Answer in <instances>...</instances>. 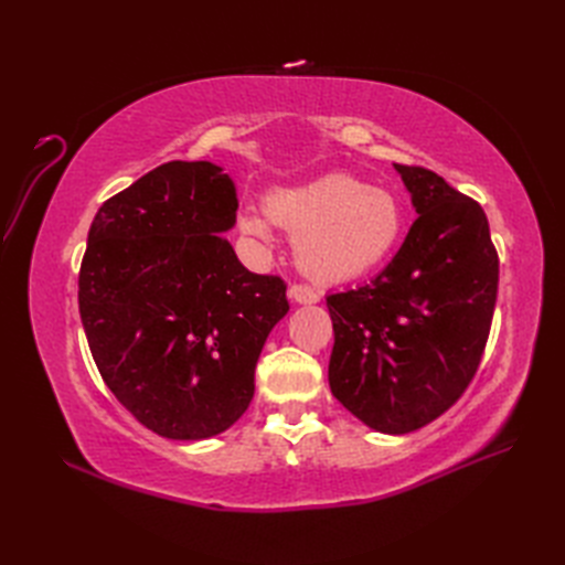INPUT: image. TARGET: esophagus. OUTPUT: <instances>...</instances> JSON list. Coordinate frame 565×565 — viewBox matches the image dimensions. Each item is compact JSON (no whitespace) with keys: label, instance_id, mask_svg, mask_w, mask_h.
<instances>
[{"label":"esophagus","instance_id":"34e87169","mask_svg":"<svg viewBox=\"0 0 565 565\" xmlns=\"http://www.w3.org/2000/svg\"><path fill=\"white\" fill-rule=\"evenodd\" d=\"M289 297H292L297 303H318L320 295L309 285H292L289 287Z\"/></svg>","mask_w":565,"mask_h":565}]
</instances>
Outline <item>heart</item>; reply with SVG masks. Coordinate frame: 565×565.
Listing matches in <instances>:
<instances>
[{"mask_svg": "<svg viewBox=\"0 0 565 565\" xmlns=\"http://www.w3.org/2000/svg\"><path fill=\"white\" fill-rule=\"evenodd\" d=\"M264 212H237L241 233L270 241L276 224L295 235L299 268L316 280H351L384 264L405 231V210L386 188L344 172L276 188Z\"/></svg>", "mask_w": 565, "mask_h": 565, "instance_id": "b5f03b06", "label": "heart"}]
</instances>
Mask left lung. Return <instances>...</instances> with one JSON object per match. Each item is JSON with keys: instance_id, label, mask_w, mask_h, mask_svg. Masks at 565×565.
Returning <instances> with one entry per match:
<instances>
[{"instance_id": "1", "label": "left lung", "mask_w": 565, "mask_h": 565, "mask_svg": "<svg viewBox=\"0 0 565 565\" xmlns=\"http://www.w3.org/2000/svg\"><path fill=\"white\" fill-rule=\"evenodd\" d=\"M419 214L370 285L328 297L334 398L370 429L403 436L465 393L498 299V252L481 204L422 167L393 164Z\"/></svg>"}]
</instances>
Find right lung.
<instances>
[{"label": "right lung", "instance_id": "1", "mask_svg": "<svg viewBox=\"0 0 565 565\" xmlns=\"http://www.w3.org/2000/svg\"><path fill=\"white\" fill-rule=\"evenodd\" d=\"M237 191L214 162L174 160L94 216L79 316L100 377L150 431L204 440L243 417L285 282L249 273L224 237Z\"/></svg>", "mask_w": 565, "mask_h": 565}]
</instances>
